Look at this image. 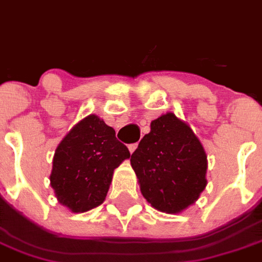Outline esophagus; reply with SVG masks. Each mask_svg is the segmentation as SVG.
Listing matches in <instances>:
<instances>
[{"label": "esophagus", "instance_id": "1", "mask_svg": "<svg viewBox=\"0 0 262 262\" xmlns=\"http://www.w3.org/2000/svg\"><path fill=\"white\" fill-rule=\"evenodd\" d=\"M136 148H137V143H133V144H129V151H130V153H133V151H135Z\"/></svg>", "mask_w": 262, "mask_h": 262}]
</instances>
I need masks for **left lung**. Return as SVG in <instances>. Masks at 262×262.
<instances>
[{
    "mask_svg": "<svg viewBox=\"0 0 262 262\" xmlns=\"http://www.w3.org/2000/svg\"><path fill=\"white\" fill-rule=\"evenodd\" d=\"M150 127L130 164L147 202L165 213H180L206 187V154L191 127L171 112L154 119Z\"/></svg>",
    "mask_w": 262,
    "mask_h": 262,
    "instance_id": "8db88e82",
    "label": "left lung"
}]
</instances>
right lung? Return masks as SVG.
<instances>
[{"label":"right lung","mask_w":262,"mask_h":262,"mask_svg":"<svg viewBox=\"0 0 262 262\" xmlns=\"http://www.w3.org/2000/svg\"><path fill=\"white\" fill-rule=\"evenodd\" d=\"M129 148L115 130L95 115L70 130L56 148L50 184L60 203L75 213L97 208L105 201L114 170L129 159Z\"/></svg>","instance_id":"right-lung-1"}]
</instances>
